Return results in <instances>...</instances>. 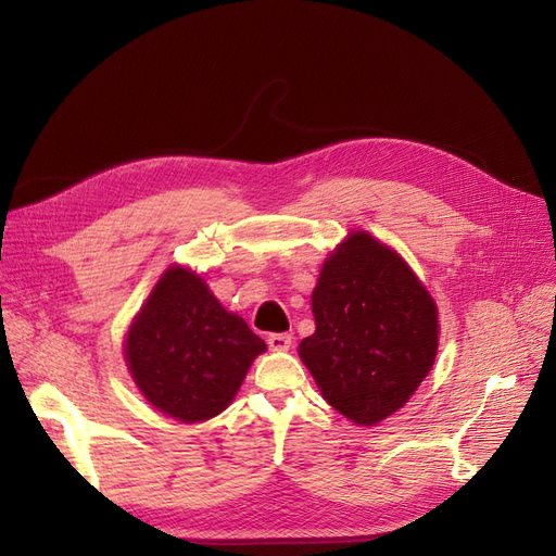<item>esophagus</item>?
<instances>
[{"label":"esophagus","mask_w":556,"mask_h":556,"mask_svg":"<svg viewBox=\"0 0 556 556\" xmlns=\"http://www.w3.org/2000/svg\"><path fill=\"white\" fill-rule=\"evenodd\" d=\"M290 344H293V333H270L268 346L273 352H288Z\"/></svg>","instance_id":"34e87169"}]
</instances>
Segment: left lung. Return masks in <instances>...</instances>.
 Wrapping results in <instances>:
<instances>
[{
	"label": "left lung",
	"mask_w": 556,
	"mask_h": 556,
	"mask_svg": "<svg viewBox=\"0 0 556 556\" xmlns=\"http://www.w3.org/2000/svg\"><path fill=\"white\" fill-rule=\"evenodd\" d=\"M311 306L315 333L300 342V358L327 403L358 426L394 415L440 344L426 286L394 250L354 231L325 261Z\"/></svg>",
	"instance_id": "1"
}]
</instances>
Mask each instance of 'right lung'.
I'll list each match as a JSON object with an SVG mask.
<instances>
[{
    "instance_id": "right-lung-1",
    "label": "right lung",
    "mask_w": 556,
    "mask_h": 556,
    "mask_svg": "<svg viewBox=\"0 0 556 556\" xmlns=\"http://www.w3.org/2000/svg\"><path fill=\"white\" fill-rule=\"evenodd\" d=\"M124 352L146 401L195 424L225 410L266 342L220 306L200 275L170 266L130 325Z\"/></svg>"
}]
</instances>
